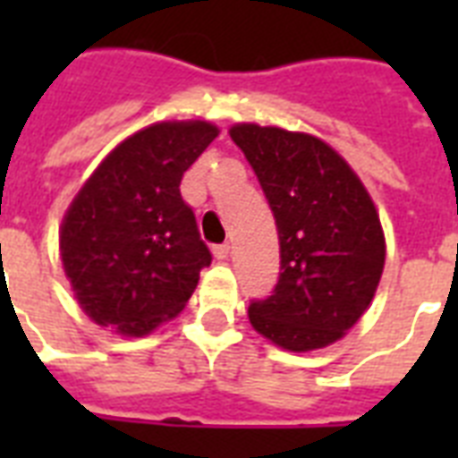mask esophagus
Listing matches in <instances>:
<instances>
[{"instance_id":"34e87169","label":"esophagus","mask_w":458,"mask_h":458,"mask_svg":"<svg viewBox=\"0 0 458 458\" xmlns=\"http://www.w3.org/2000/svg\"><path fill=\"white\" fill-rule=\"evenodd\" d=\"M230 254V244L228 242H223V244H216L214 247V257L218 259V261H225Z\"/></svg>"}]
</instances>
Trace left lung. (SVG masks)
<instances>
[{"instance_id":"obj_1","label":"left lung","mask_w":458,"mask_h":458,"mask_svg":"<svg viewBox=\"0 0 458 458\" xmlns=\"http://www.w3.org/2000/svg\"><path fill=\"white\" fill-rule=\"evenodd\" d=\"M230 138L257 173L278 225L280 278L250 304L257 333L290 352L333 344L369 309L385 266L366 187L323 140L237 123Z\"/></svg>"}]
</instances>
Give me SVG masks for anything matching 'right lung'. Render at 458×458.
<instances>
[{
  "instance_id": "obj_1",
  "label": "right lung",
  "mask_w": 458,
  "mask_h": 458,
  "mask_svg": "<svg viewBox=\"0 0 458 458\" xmlns=\"http://www.w3.org/2000/svg\"><path fill=\"white\" fill-rule=\"evenodd\" d=\"M216 135L207 121L149 125L123 140L75 194L61 223V261L95 323L142 337L192 297L211 251L180 180Z\"/></svg>"
}]
</instances>
